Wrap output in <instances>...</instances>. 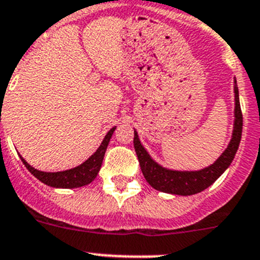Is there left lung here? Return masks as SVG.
I'll return each instance as SVG.
<instances>
[{"label": "left lung", "mask_w": 260, "mask_h": 260, "mask_svg": "<svg viewBox=\"0 0 260 260\" xmlns=\"http://www.w3.org/2000/svg\"><path fill=\"white\" fill-rule=\"evenodd\" d=\"M235 125H233L232 140L223 154L217 158L216 162L210 167L203 168L201 171H172L163 168L155 163L150 155L147 154L144 146L139 140L137 132L135 131L133 145L139 158L140 167H141L144 177L154 189L165 193L177 194V196H191L200 193L209 188L212 182L223 174L229 167L237 153L238 145L242 135V113H241L240 98H238V88L235 80Z\"/></svg>", "instance_id": "8db88e82"}]
</instances>
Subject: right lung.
<instances>
[{
	"instance_id": "right-lung-1",
	"label": "right lung",
	"mask_w": 260,
	"mask_h": 260,
	"mask_svg": "<svg viewBox=\"0 0 260 260\" xmlns=\"http://www.w3.org/2000/svg\"><path fill=\"white\" fill-rule=\"evenodd\" d=\"M114 131H115V127L111 128V129L107 132L102 144L100 145L97 151H95L89 159H86L83 165L78 166V167L75 168H71V170L62 171V172H43V171L35 170V168L32 167V166L28 165L23 158L22 162L24 163L25 167L28 168V171H29L35 177H37L40 181L46 184V185L53 186V188L72 189L88 185V184H90V182L97 177L98 171L101 168L102 160H104L105 151H106L107 145H109L110 139H111Z\"/></svg>"
}]
</instances>
